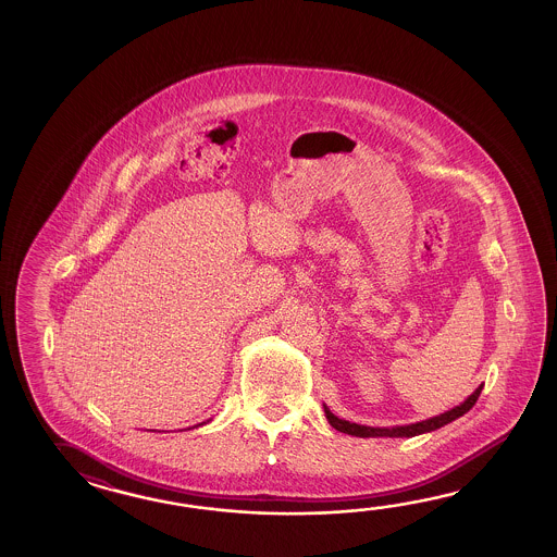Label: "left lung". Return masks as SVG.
I'll return each instance as SVG.
<instances>
[{"instance_id":"8db88e82","label":"left lung","mask_w":557,"mask_h":557,"mask_svg":"<svg viewBox=\"0 0 557 557\" xmlns=\"http://www.w3.org/2000/svg\"><path fill=\"white\" fill-rule=\"evenodd\" d=\"M482 388H484V384H480L460 406H454L448 412L434 416V418H428V420H422V422H416V424H408V426H360V424L348 422V420H343V418L332 414L331 408H329L326 404H324V414H326V420H329V424H331L334 430L344 432V434H348V436H358V438H412V436H420V434H426V432H434V430H438V428L450 424L456 418H460V416L466 414V412H470L475 400L480 398Z\"/></svg>"}]
</instances>
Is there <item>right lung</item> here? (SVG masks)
<instances>
[{"instance_id": "1", "label": "right lung", "mask_w": 557, "mask_h": 557, "mask_svg": "<svg viewBox=\"0 0 557 557\" xmlns=\"http://www.w3.org/2000/svg\"><path fill=\"white\" fill-rule=\"evenodd\" d=\"M202 424H205V422H202ZM199 426H201V424H199Z\"/></svg>"}]
</instances>
